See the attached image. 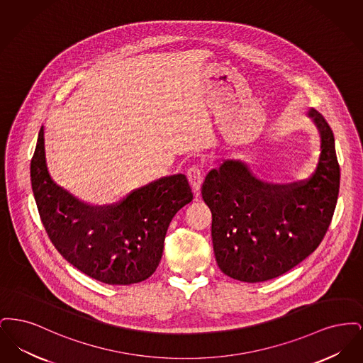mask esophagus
Instances as JSON below:
<instances>
[{
	"mask_svg": "<svg viewBox=\"0 0 363 363\" xmlns=\"http://www.w3.org/2000/svg\"><path fill=\"white\" fill-rule=\"evenodd\" d=\"M186 175H188V179H189L190 185L193 188V191L196 193V196H199V190H200L201 182H203V177H204L201 167L196 166V164L191 166L188 169Z\"/></svg>",
	"mask_w": 363,
	"mask_h": 363,
	"instance_id": "obj_1",
	"label": "esophagus"
}]
</instances>
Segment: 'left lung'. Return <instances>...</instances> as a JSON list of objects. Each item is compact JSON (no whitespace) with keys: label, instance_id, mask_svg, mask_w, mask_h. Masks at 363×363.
I'll return each instance as SVG.
<instances>
[{"label":"left lung","instance_id":"8db88e82","mask_svg":"<svg viewBox=\"0 0 363 363\" xmlns=\"http://www.w3.org/2000/svg\"><path fill=\"white\" fill-rule=\"evenodd\" d=\"M321 155L311 178L271 185L238 160L212 169L201 194L212 212L215 259L227 277L259 283L280 277L311 255L328 230L340 186L333 132L314 108Z\"/></svg>","mask_w":363,"mask_h":363}]
</instances>
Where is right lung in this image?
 <instances>
[{"instance_id":"right-lung-1","label":"right lung","mask_w":363,"mask_h":363,"mask_svg":"<svg viewBox=\"0 0 363 363\" xmlns=\"http://www.w3.org/2000/svg\"><path fill=\"white\" fill-rule=\"evenodd\" d=\"M31 185L54 247L79 271L106 284H132L151 277L174 215L193 200L186 177L175 174L133 190L118 204L86 206L52 182L43 128L31 160Z\"/></svg>"}]
</instances>
